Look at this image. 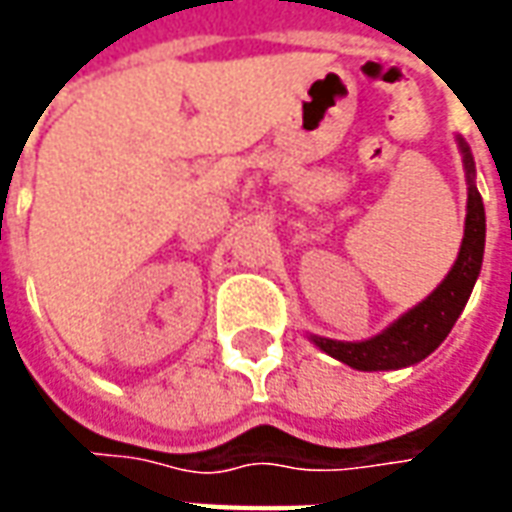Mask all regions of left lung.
I'll return each instance as SVG.
<instances>
[{"instance_id": "left-lung-1", "label": "left lung", "mask_w": 512, "mask_h": 512, "mask_svg": "<svg viewBox=\"0 0 512 512\" xmlns=\"http://www.w3.org/2000/svg\"><path fill=\"white\" fill-rule=\"evenodd\" d=\"M461 147L463 169H466V186H469V200H466V222H463V241L461 252L455 257V263L447 271V277L441 279V285L428 299H422L417 307L403 312L395 323H389L384 332L373 334L359 343H345V340H329L310 334V340L323 354L334 356L337 362L376 373V370H400L411 367L430 356L450 329L458 321V315L466 307V301L472 296V288L480 268H483L485 252V208L483 197L474 186V158L469 145L458 136Z\"/></svg>"}]
</instances>
